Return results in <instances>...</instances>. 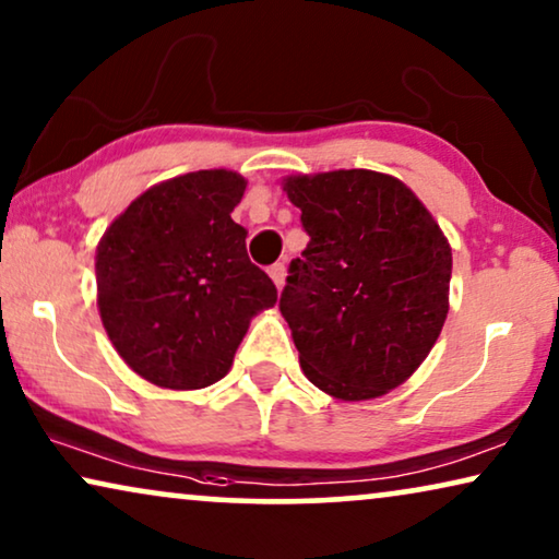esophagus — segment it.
Instances as JSON below:
<instances>
[{"mask_svg":"<svg viewBox=\"0 0 559 559\" xmlns=\"http://www.w3.org/2000/svg\"><path fill=\"white\" fill-rule=\"evenodd\" d=\"M285 274H287V266L282 264V262L270 266V277H272L274 285H277V289H280L282 285H285Z\"/></svg>","mask_w":559,"mask_h":559,"instance_id":"34e87169","label":"esophagus"}]
</instances>
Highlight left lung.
Wrapping results in <instances>:
<instances>
[{"mask_svg": "<svg viewBox=\"0 0 559 559\" xmlns=\"http://www.w3.org/2000/svg\"><path fill=\"white\" fill-rule=\"evenodd\" d=\"M285 190L310 236L280 295L305 377L346 402L386 394L417 371L445 323L450 243L392 175H295Z\"/></svg>", "mask_w": 559, "mask_h": 559, "instance_id": "obj_1", "label": "left lung"}]
</instances>
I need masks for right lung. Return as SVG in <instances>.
Wrapping results in <instances>:
<instances>
[{
	"mask_svg": "<svg viewBox=\"0 0 559 559\" xmlns=\"http://www.w3.org/2000/svg\"><path fill=\"white\" fill-rule=\"evenodd\" d=\"M247 180L231 170L180 175L142 193L96 249L98 312L142 379L203 389L224 379L249 320L277 287L249 262L231 211Z\"/></svg>",
	"mask_w": 559,
	"mask_h": 559,
	"instance_id": "obj_1",
	"label": "right lung"
}]
</instances>
